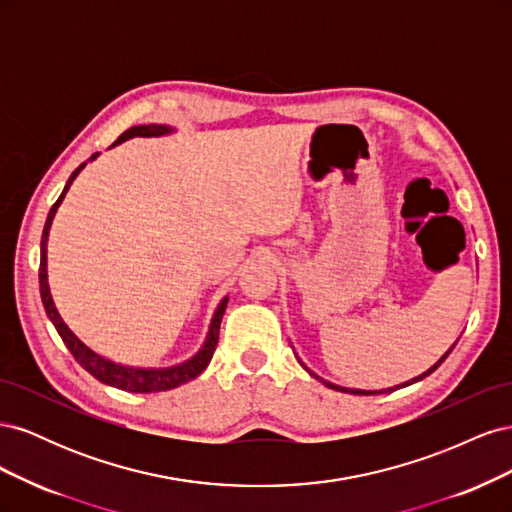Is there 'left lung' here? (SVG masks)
Here are the masks:
<instances>
[{"mask_svg": "<svg viewBox=\"0 0 512 512\" xmlns=\"http://www.w3.org/2000/svg\"><path fill=\"white\" fill-rule=\"evenodd\" d=\"M455 348V344L451 346V348H448V352H444L442 354V359L436 363V365H431L427 371H425V374H421V376H416V378H412V380H408V382H404V384H399V386H391V389H384V391H359V389H346V386H337V384H333V382H327V380H322L320 376H316L314 374V371L312 369H307L305 365H303V361H299L307 371H309V374H312L314 378H318L320 382H324V384H327L329 386V389H335V391H342V393H352V395H380V393H391V391H395V389H404V386H408V384H414V382H418V380H423V378H427L429 374H431V371H436L442 363H444V359H446V356L448 354H451V350Z\"/></svg>", "mask_w": 512, "mask_h": 512, "instance_id": "8db88e82", "label": "left lung"}]
</instances>
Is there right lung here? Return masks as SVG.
Instances as JSON below:
<instances>
[{
    "label": "right lung",
    "mask_w": 512,
    "mask_h": 512,
    "mask_svg": "<svg viewBox=\"0 0 512 512\" xmlns=\"http://www.w3.org/2000/svg\"><path fill=\"white\" fill-rule=\"evenodd\" d=\"M175 128L170 126H164V123H149V126H134L130 130L123 132L117 141L111 145H119L123 141H130V138L134 136H166V134H173ZM98 153H94L89 160H96ZM87 166V162H83L79 168L74 170V173L70 175L68 183L64 192H61V196L57 198V203L51 207L49 211V218H46V224H44V230H42V241H40V297H42V305L46 309V316H49V320L55 324V329L59 333V337L64 339V344L68 346V350L72 352V356L76 361L81 363L83 369H87L91 376H94L96 380L108 384V386H115V389H121V391H128V393H160V391H170V389H177V386L185 384L194 380L196 376L203 374V371L207 369L211 356L215 352V346H218V339H220V324H222V316L226 312V303H228V297H224L218 305V309H215V314L211 318V324H209V333H207V339L205 344L200 346V350L192 356V359L183 361L179 365H173V367H130V365H121V363H115L111 359H106V356L98 354L91 350L89 346H85L79 337H76L68 324L61 320L57 307L53 303V297H51V288H49V275H46V241H49V230H51V224H53V218L55 213L61 205V200H64L66 192L70 190L72 181L76 179V175L81 173V170Z\"/></svg>",
    "instance_id": "right-lung-1"
}]
</instances>
